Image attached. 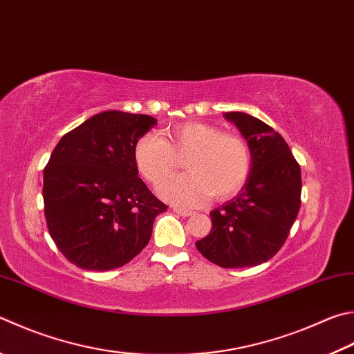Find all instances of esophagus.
Instances as JSON below:
<instances>
[{
    "instance_id": "34e87169",
    "label": "esophagus",
    "mask_w": 354,
    "mask_h": 354,
    "mask_svg": "<svg viewBox=\"0 0 354 354\" xmlns=\"http://www.w3.org/2000/svg\"><path fill=\"white\" fill-rule=\"evenodd\" d=\"M173 212H176V214L181 215V216H192V215H194V212H192V210H184V209H179V207H173Z\"/></svg>"
}]
</instances>
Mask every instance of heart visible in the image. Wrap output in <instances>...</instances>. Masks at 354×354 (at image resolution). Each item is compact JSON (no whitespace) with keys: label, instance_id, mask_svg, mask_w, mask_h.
Returning <instances> with one entry per match:
<instances>
[{"label":"heart","instance_id":"b5f03b06","mask_svg":"<svg viewBox=\"0 0 354 354\" xmlns=\"http://www.w3.org/2000/svg\"><path fill=\"white\" fill-rule=\"evenodd\" d=\"M188 155L183 177L165 179L176 169V156ZM134 162L147 181L160 185L159 194L173 204L195 207L212 196L223 201L239 192L250 171V150L236 134L223 133L205 122H184L170 127L165 139L147 133L134 145Z\"/></svg>","mask_w":354,"mask_h":354}]
</instances>
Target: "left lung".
I'll list each match as a JSON object with an SVG mask.
<instances>
[{
    "mask_svg": "<svg viewBox=\"0 0 354 354\" xmlns=\"http://www.w3.org/2000/svg\"><path fill=\"white\" fill-rule=\"evenodd\" d=\"M250 150V171L235 198L210 212L212 230L196 249L221 268L261 265L279 252L300 209V167L280 134L254 115L232 111Z\"/></svg>",
    "mask_w": 354,
    "mask_h": 354,
    "instance_id": "1",
    "label": "left lung"
}]
</instances>
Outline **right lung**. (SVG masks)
Returning <instances> with one entry per match:
<instances>
[{"mask_svg": "<svg viewBox=\"0 0 354 354\" xmlns=\"http://www.w3.org/2000/svg\"><path fill=\"white\" fill-rule=\"evenodd\" d=\"M151 115L104 111L66 133L43 171L48 230L60 252L88 271L127 265L150 241L167 205L138 175L134 145Z\"/></svg>", "mask_w": 354, "mask_h": 354, "instance_id": "obj_1", "label": "right lung"}]
</instances>
